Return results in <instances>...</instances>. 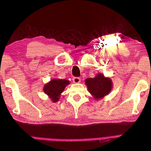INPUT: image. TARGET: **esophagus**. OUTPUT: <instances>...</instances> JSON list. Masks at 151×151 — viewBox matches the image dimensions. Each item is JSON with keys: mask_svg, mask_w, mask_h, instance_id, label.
<instances>
[{"mask_svg": "<svg viewBox=\"0 0 151 151\" xmlns=\"http://www.w3.org/2000/svg\"><path fill=\"white\" fill-rule=\"evenodd\" d=\"M72 80L74 83H79L81 82V79L79 77H74Z\"/></svg>", "mask_w": 151, "mask_h": 151, "instance_id": "1", "label": "esophagus"}]
</instances>
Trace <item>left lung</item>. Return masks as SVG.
I'll return each mask as SVG.
<instances>
[{
	"label": "left lung",
	"instance_id": "left-lung-1",
	"mask_svg": "<svg viewBox=\"0 0 151 151\" xmlns=\"http://www.w3.org/2000/svg\"><path fill=\"white\" fill-rule=\"evenodd\" d=\"M88 91L95 99H99L111 92L113 87L111 79L105 77L103 74H98L94 78L85 81Z\"/></svg>",
	"mask_w": 151,
	"mask_h": 151
}]
</instances>
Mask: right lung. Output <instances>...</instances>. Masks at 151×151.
<instances>
[{
  "mask_svg": "<svg viewBox=\"0 0 151 151\" xmlns=\"http://www.w3.org/2000/svg\"><path fill=\"white\" fill-rule=\"evenodd\" d=\"M69 84L70 81L66 79H54L44 86L43 91L52 102L55 103L60 99V94L64 91L66 86Z\"/></svg>",
  "mask_w": 151,
  "mask_h": 151,
  "instance_id": "right-lung-1",
  "label": "right lung"
}]
</instances>
